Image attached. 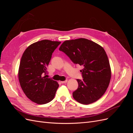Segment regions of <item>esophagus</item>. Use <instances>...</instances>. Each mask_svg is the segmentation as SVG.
I'll return each instance as SVG.
<instances>
[{
  "label": "esophagus",
  "mask_w": 133,
  "mask_h": 133,
  "mask_svg": "<svg viewBox=\"0 0 133 133\" xmlns=\"http://www.w3.org/2000/svg\"><path fill=\"white\" fill-rule=\"evenodd\" d=\"M68 82V80H65V81H62L61 82V83H62V84H64V83H66Z\"/></svg>",
  "instance_id": "1"
}]
</instances>
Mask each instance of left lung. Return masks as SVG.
I'll list each match as a JSON object with an SVG mask.
<instances>
[{"label": "left lung", "instance_id": "left-lung-1", "mask_svg": "<svg viewBox=\"0 0 133 133\" xmlns=\"http://www.w3.org/2000/svg\"><path fill=\"white\" fill-rule=\"evenodd\" d=\"M74 64L83 67V80L76 79L78 88L74 99L83 104L97 101L105 93L111 79L109 62L103 48L89 40L79 38L64 42L59 48Z\"/></svg>", "mask_w": 133, "mask_h": 133}]
</instances>
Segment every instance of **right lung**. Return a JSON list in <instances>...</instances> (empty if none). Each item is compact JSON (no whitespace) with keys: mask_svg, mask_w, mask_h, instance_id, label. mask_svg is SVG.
<instances>
[{"mask_svg":"<svg viewBox=\"0 0 133 133\" xmlns=\"http://www.w3.org/2000/svg\"><path fill=\"white\" fill-rule=\"evenodd\" d=\"M60 42L43 40L28 46L20 63L18 78L27 97L38 104L51 101L59 87L57 82L47 78V66Z\"/></svg>","mask_w":133,"mask_h":133,"instance_id":"obj_1","label":"right lung"}]
</instances>
